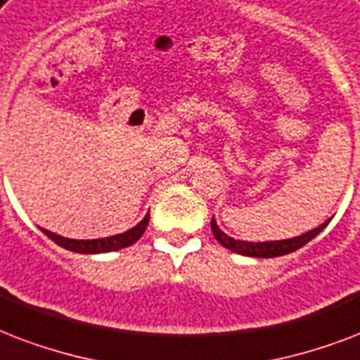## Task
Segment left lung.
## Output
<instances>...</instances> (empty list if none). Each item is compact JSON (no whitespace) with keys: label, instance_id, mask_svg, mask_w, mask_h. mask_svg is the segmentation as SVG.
Instances as JSON below:
<instances>
[{"label":"left lung","instance_id":"left-lung-1","mask_svg":"<svg viewBox=\"0 0 360 360\" xmlns=\"http://www.w3.org/2000/svg\"><path fill=\"white\" fill-rule=\"evenodd\" d=\"M330 219H327L325 224H321L316 229L308 231L304 235L300 236H293V238H285V240H266V242H246V240H236L233 236L225 235L224 231L219 229L218 224H216V219L212 218L210 227L212 233L216 236V240L221 244L224 248L231 250V252L240 253V255H246V257H280V255H287V253L295 252V250H299L304 244L311 240V238H316L319 233H321L325 227L328 225Z\"/></svg>","mask_w":360,"mask_h":360}]
</instances>
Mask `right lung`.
I'll list each match as a JSON object with an SVG mask.
<instances>
[{
  "label": "right lung",
  "mask_w": 360,
  "mask_h": 360,
  "mask_svg": "<svg viewBox=\"0 0 360 360\" xmlns=\"http://www.w3.org/2000/svg\"><path fill=\"white\" fill-rule=\"evenodd\" d=\"M150 221V212L144 216V218L135 225V227H131L125 233H120V235H112L107 236V238H94V240H75V238H65V236L56 235V233H50V231L43 229L44 235L49 236L50 240H54L58 246L65 248L69 252L75 253H108V252H116V250H122V248H127L131 244H135L142 235H144V231L148 227Z\"/></svg>",
  "instance_id": "right-lung-1"
}]
</instances>
